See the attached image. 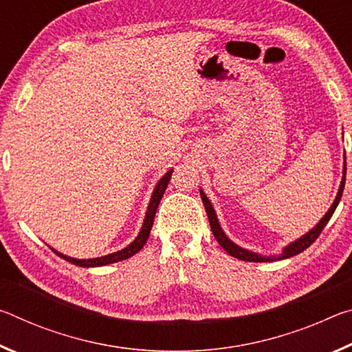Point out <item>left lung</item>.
Segmentation results:
<instances>
[{
	"instance_id": "1",
	"label": "left lung",
	"mask_w": 352,
	"mask_h": 352,
	"mask_svg": "<svg viewBox=\"0 0 352 352\" xmlns=\"http://www.w3.org/2000/svg\"><path fill=\"white\" fill-rule=\"evenodd\" d=\"M344 180H346V157H344V163H343V177H342V183H340V188H338V192H337V197L333 200V204L331 205L329 210L324 214L323 217H321L320 222L314 226L311 231H307L306 234H302L301 237H298L296 241L290 242L289 245H285L283 248V252L275 256H262L259 253H254V252H250L247 248H242L234 243L233 241L230 239L228 236L223 233L222 226L219 223V219H217V214L214 211L212 204L210 201V199L206 197L204 190L200 189V197L201 201H204L205 205V210L208 214V219H210V225H211V230H212V234L216 237L217 242L220 243V247H222L226 253L233 256V258H237L241 261H247V262H272V261H281V259H287L292 258V256H296L298 253L305 252L307 247H311L312 243L315 242V239L320 236L321 231H323L324 226L329 222V219L332 217L333 211H336L337 205L340 204V199H342V194H343V189H344Z\"/></svg>"
}]
</instances>
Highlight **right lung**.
<instances>
[{"label": "right lung", "instance_id": "add662e5", "mask_svg": "<svg viewBox=\"0 0 352 352\" xmlns=\"http://www.w3.org/2000/svg\"><path fill=\"white\" fill-rule=\"evenodd\" d=\"M174 169H169L166 174L160 178L157 186H155L153 192H152V197L151 201H148V206H147V211H146V217H144V222H142V226L140 230L138 236L135 237V241L132 243H129L126 248L119 250V252L115 253H110V254H105V256H100V258H93V259H76V258H69V256L63 254V253H58L57 250L51 248L52 252H54L57 256H60L62 259L71 262V264L74 265H79V267H102L107 264H113V262H119V261H124V259H129L132 258L133 254H136L140 252V250L144 247V243L148 239V234H151V230H152V225H153V219H155V212H157V208L160 205V200H162L163 194L166 188H168L169 180H170V175Z\"/></svg>", "mask_w": 352, "mask_h": 352}]
</instances>
